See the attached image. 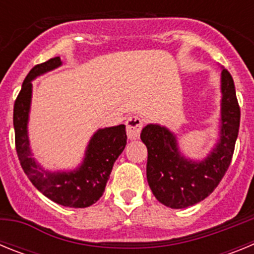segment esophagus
Masks as SVG:
<instances>
[{
  "mask_svg": "<svg viewBox=\"0 0 254 254\" xmlns=\"http://www.w3.org/2000/svg\"><path fill=\"white\" fill-rule=\"evenodd\" d=\"M142 121L141 118L136 116L129 117L128 120L126 121V126H127V136L129 140H137L140 137L141 129H142Z\"/></svg>",
  "mask_w": 254,
  "mask_h": 254,
  "instance_id": "obj_1",
  "label": "esophagus"
}]
</instances>
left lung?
Instances as JSON below:
<instances>
[{"mask_svg":"<svg viewBox=\"0 0 254 254\" xmlns=\"http://www.w3.org/2000/svg\"><path fill=\"white\" fill-rule=\"evenodd\" d=\"M219 140L202 160L182 154L177 136L160 125L145 126L141 140L147 147L146 176L159 202L170 208H186L210 196L225 176L239 132L241 109L234 81L221 71V112Z\"/></svg>","mask_w":254,"mask_h":254,"instance_id":"obj_1","label":"left lung"}]
</instances>
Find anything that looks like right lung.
<instances>
[{
    "mask_svg": "<svg viewBox=\"0 0 254 254\" xmlns=\"http://www.w3.org/2000/svg\"><path fill=\"white\" fill-rule=\"evenodd\" d=\"M60 66H62L60 57L51 58L44 64L33 67L22 82L21 90L13 105L16 152L28 178L44 196L58 205L84 208L95 203L104 193L114 161L122 154L127 143L126 126L120 125L98 129L87 143L84 160L76 169L68 172L44 169L33 158L28 136L33 94L31 81Z\"/></svg>",
    "mask_w": 254,
    "mask_h": 254,
    "instance_id": "obj_1",
    "label": "right lung"
}]
</instances>
